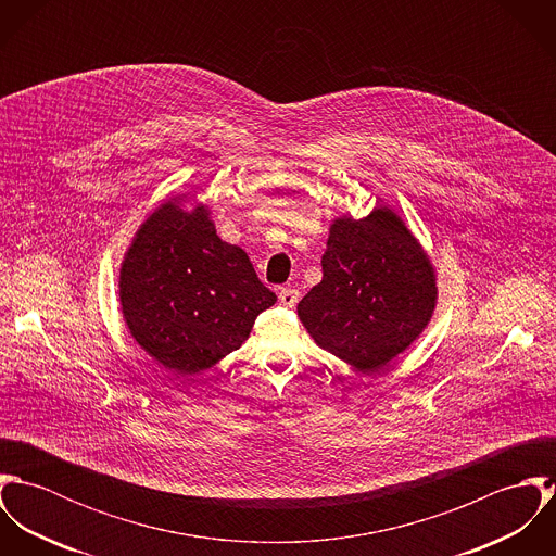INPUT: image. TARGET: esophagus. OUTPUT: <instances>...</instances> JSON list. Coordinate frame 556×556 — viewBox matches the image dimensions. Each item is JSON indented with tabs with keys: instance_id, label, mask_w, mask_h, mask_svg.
Instances as JSON below:
<instances>
[{
	"instance_id": "1",
	"label": "esophagus",
	"mask_w": 556,
	"mask_h": 556,
	"mask_svg": "<svg viewBox=\"0 0 556 556\" xmlns=\"http://www.w3.org/2000/svg\"><path fill=\"white\" fill-rule=\"evenodd\" d=\"M278 298H280V306H285V308H293L295 304H298V300H300V293L295 291V289H280V293H278Z\"/></svg>"
}]
</instances>
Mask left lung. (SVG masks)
Returning a JSON list of instances; mask_svg holds the SVG:
<instances>
[{"label":"left lung","instance_id":"8db88e82","mask_svg":"<svg viewBox=\"0 0 556 556\" xmlns=\"http://www.w3.org/2000/svg\"><path fill=\"white\" fill-rule=\"evenodd\" d=\"M323 278L298 304L320 349L370 375L406 351L434 315L437 269L413 231L388 205L366 218L331 220Z\"/></svg>","mask_w":556,"mask_h":556}]
</instances>
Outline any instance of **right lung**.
Here are the masks:
<instances>
[{
    "mask_svg": "<svg viewBox=\"0 0 556 556\" xmlns=\"http://www.w3.org/2000/svg\"><path fill=\"white\" fill-rule=\"evenodd\" d=\"M173 194L137 229L119 267V306L135 342L175 375L238 351L276 304L248 254L218 238L212 210Z\"/></svg>",
    "mask_w": 556,
    "mask_h": 556,
    "instance_id": "obj_1",
    "label": "right lung"
}]
</instances>
